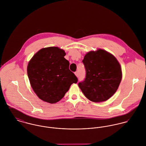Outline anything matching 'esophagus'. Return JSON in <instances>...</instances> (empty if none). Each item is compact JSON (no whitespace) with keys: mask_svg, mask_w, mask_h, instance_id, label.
Returning a JSON list of instances; mask_svg holds the SVG:
<instances>
[{"mask_svg":"<svg viewBox=\"0 0 146 146\" xmlns=\"http://www.w3.org/2000/svg\"><path fill=\"white\" fill-rule=\"evenodd\" d=\"M74 74H75V75H76V77H78V72H76L75 73H74Z\"/></svg>","mask_w":146,"mask_h":146,"instance_id":"obj_1","label":"esophagus"}]
</instances>
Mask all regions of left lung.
I'll return each instance as SVG.
<instances>
[{
    "label": "left lung",
    "instance_id": "left-lung-1",
    "mask_svg": "<svg viewBox=\"0 0 146 146\" xmlns=\"http://www.w3.org/2000/svg\"><path fill=\"white\" fill-rule=\"evenodd\" d=\"M82 62L86 77L78 86L84 96L94 102L105 101L113 96L122 79L117 59L109 52L98 49L88 52Z\"/></svg>",
    "mask_w": 146,
    "mask_h": 146
}]
</instances>
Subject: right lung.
Returning a JSON list of instances; mask_svg holds the SVG:
<instances>
[{
    "label": "right lung",
    "mask_w": 146,
    "mask_h": 146,
    "mask_svg": "<svg viewBox=\"0 0 146 146\" xmlns=\"http://www.w3.org/2000/svg\"><path fill=\"white\" fill-rule=\"evenodd\" d=\"M64 50L48 47L38 50L29 61L27 75L34 92L41 100L55 104L64 96L77 78L69 69Z\"/></svg>",
    "instance_id": "add662e5"
}]
</instances>
